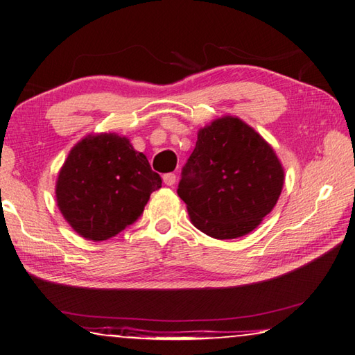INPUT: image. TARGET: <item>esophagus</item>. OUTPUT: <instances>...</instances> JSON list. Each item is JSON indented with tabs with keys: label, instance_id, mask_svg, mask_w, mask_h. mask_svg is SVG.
<instances>
[{
	"label": "esophagus",
	"instance_id": "obj_1",
	"mask_svg": "<svg viewBox=\"0 0 355 355\" xmlns=\"http://www.w3.org/2000/svg\"><path fill=\"white\" fill-rule=\"evenodd\" d=\"M163 182H164L166 186H173V184H175V182H177V175H175V173H172V172L164 173Z\"/></svg>",
	"mask_w": 355,
	"mask_h": 355
}]
</instances>
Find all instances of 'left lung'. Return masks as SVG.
<instances>
[{
    "mask_svg": "<svg viewBox=\"0 0 355 355\" xmlns=\"http://www.w3.org/2000/svg\"><path fill=\"white\" fill-rule=\"evenodd\" d=\"M284 171L259 132L237 116L201 128L178 184L192 225L218 240L249 234L274 209Z\"/></svg>",
    "mask_w": 355,
    "mask_h": 355,
    "instance_id": "obj_1",
    "label": "left lung"
}]
</instances>
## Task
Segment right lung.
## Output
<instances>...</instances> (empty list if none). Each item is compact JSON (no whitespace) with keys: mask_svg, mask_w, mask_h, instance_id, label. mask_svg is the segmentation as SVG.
Listing matches in <instances>:
<instances>
[{"mask_svg":"<svg viewBox=\"0 0 355 355\" xmlns=\"http://www.w3.org/2000/svg\"><path fill=\"white\" fill-rule=\"evenodd\" d=\"M162 177L143 152L118 134L87 135L61 166L55 197L73 231L86 240L115 237L144 211Z\"/></svg>","mask_w":355,"mask_h":355,"instance_id":"add662e5","label":"right lung"}]
</instances>
